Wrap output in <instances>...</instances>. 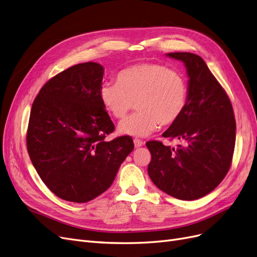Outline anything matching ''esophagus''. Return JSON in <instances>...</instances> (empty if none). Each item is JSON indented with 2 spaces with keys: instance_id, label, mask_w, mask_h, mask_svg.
I'll return each mask as SVG.
<instances>
[{
  "instance_id": "obj_1",
  "label": "esophagus",
  "mask_w": 257,
  "mask_h": 257,
  "mask_svg": "<svg viewBox=\"0 0 257 257\" xmlns=\"http://www.w3.org/2000/svg\"><path fill=\"white\" fill-rule=\"evenodd\" d=\"M134 143H135V146H136L137 148H139V147H142V146L144 145L143 141H141V140H139V139H135V140H134Z\"/></svg>"
}]
</instances>
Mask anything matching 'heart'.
<instances>
[{
    "label": "heart",
    "instance_id": "heart-1",
    "mask_svg": "<svg viewBox=\"0 0 257 257\" xmlns=\"http://www.w3.org/2000/svg\"><path fill=\"white\" fill-rule=\"evenodd\" d=\"M187 84L181 73L167 66L143 62L121 70L117 82L100 88L101 103L113 117L122 118L134 107L138 112L118 123V132L132 137H147L160 123H175L186 107Z\"/></svg>",
    "mask_w": 257,
    "mask_h": 257
}]
</instances>
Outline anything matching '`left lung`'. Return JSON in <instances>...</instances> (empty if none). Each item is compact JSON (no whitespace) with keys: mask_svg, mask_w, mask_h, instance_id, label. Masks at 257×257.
<instances>
[{"mask_svg":"<svg viewBox=\"0 0 257 257\" xmlns=\"http://www.w3.org/2000/svg\"><path fill=\"white\" fill-rule=\"evenodd\" d=\"M182 61L188 76L187 102L180 118L162 135L183 145L146 143L151 154L148 175L161 191L181 200H196L215 189L231 166L236 122L225 91L193 53H168Z\"/></svg>","mask_w":257,"mask_h":257,"instance_id":"1","label":"left lung"}]
</instances>
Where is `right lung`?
Masks as SVG:
<instances>
[{
	"label": "right lung",
	"mask_w": 257,
	"mask_h": 257,
	"mask_svg": "<svg viewBox=\"0 0 257 257\" xmlns=\"http://www.w3.org/2000/svg\"><path fill=\"white\" fill-rule=\"evenodd\" d=\"M102 77L99 63L73 65L47 81L32 106L28 155L44 184L66 201L106 192L135 148L127 136L104 141L114 123L99 97Z\"/></svg>",
	"instance_id": "right-lung-1"
}]
</instances>
